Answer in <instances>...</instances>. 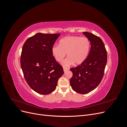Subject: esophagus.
Instances as JSON below:
<instances>
[{
  "label": "esophagus",
  "instance_id": "1",
  "mask_svg": "<svg viewBox=\"0 0 127 127\" xmlns=\"http://www.w3.org/2000/svg\"><path fill=\"white\" fill-rule=\"evenodd\" d=\"M69 70V69L68 68H65V67H64V72H66L67 71H68Z\"/></svg>",
  "mask_w": 127,
  "mask_h": 127
}]
</instances>
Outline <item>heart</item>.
Wrapping results in <instances>:
<instances>
[{"label":"heart","instance_id":"obj_1","mask_svg":"<svg viewBox=\"0 0 127 127\" xmlns=\"http://www.w3.org/2000/svg\"><path fill=\"white\" fill-rule=\"evenodd\" d=\"M91 49V42L86 37L68 36L59 41V45L52 47L53 57L58 62H61L66 56L68 57L62 63L67 67L74 64L79 65L83 63L88 57Z\"/></svg>","mask_w":127,"mask_h":127}]
</instances>
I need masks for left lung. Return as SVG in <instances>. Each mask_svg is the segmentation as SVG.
Segmentation results:
<instances>
[{"label": "left lung", "instance_id": "obj_1", "mask_svg": "<svg viewBox=\"0 0 127 127\" xmlns=\"http://www.w3.org/2000/svg\"><path fill=\"white\" fill-rule=\"evenodd\" d=\"M83 33L90 41V52L83 63L70 68L73 75L70 84L77 93L85 94L94 90L101 83L107 63V52L100 37L90 32Z\"/></svg>", "mask_w": 127, "mask_h": 127}]
</instances>
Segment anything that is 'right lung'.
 I'll list each match as a JSON object with an SVG mask.
<instances>
[{
    "label": "right lung",
    "instance_id": "right-lung-1",
    "mask_svg": "<svg viewBox=\"0 0 127 127\" xmlns=\"http://www.w3.org/2000/svg\"><path fill=\"white\" fill-rule=\"evenodd\" d=\"M60 34L39 33L23 46L21 66L28 85L36 93L47 95L54 91L63 68L53 57L52 47Z\"/></svg>",
    "mask_w": 127,
    "mask_h": 127
}]
</instances>
